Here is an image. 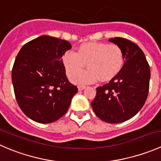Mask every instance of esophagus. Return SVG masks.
<instances>
[{
	"instance_id": "1",
	"label": "esophagus",
	"mask_w": 161,
	"mask_h": 161,
	"mask_svg": "<svg viewBox=\"0 0 161 161\" xmlns=\"http://www.w3.org/2000/svg\"><path fill=\"white\" fill-rule=\"evenodd\" d=\"M86 86H78V89H79V91L83 90L84 89H86Z\"/></svg>"
}]
</instances>
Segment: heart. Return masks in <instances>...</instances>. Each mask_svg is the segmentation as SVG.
<instances>
[{"instance_id": "1", "label": "heart", "mask_w": 161, "mask_h": 161, "mask_svg": "<svg viewBox=\"0 0 161 161\" xmlns=\"http://www.w3.org/2000/svg\"><path fill=\"white\" fill-rule=\"evenodd\" d=\"M123 50L117 44L103 42H89L81 44L76 52L67 50L62 56V62L69 76L77 72L87 64L89 69L70 77L75 84H90L100 79L108 82L115 77L124 64Z\"/></svg>"}]
</instances>
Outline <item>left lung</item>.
Wrapping results in <instances>:
<instances>
[{
	"mask_svg": "<svg viewBox=\"0 0 161 161\" xmlns=\"http://www.w3.org/2000/svg\"><path fill=\"white\" fill-rule=\"evenodd\" d=\"M110 41L122 49L124 65L108 83L97 87L91 106L100 119L115 124L130 119L142 108L150 88V69L137 45L120 37Z\"/></svg>",
	"mask_w": 161,
	"mask_h": 161,
	"instance_id": "obj_1",
	"label": "left lung"
}]
</instances>
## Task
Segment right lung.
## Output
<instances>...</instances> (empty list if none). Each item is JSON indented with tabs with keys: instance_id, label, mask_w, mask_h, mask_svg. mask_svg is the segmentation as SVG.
Returning a JSON list of instances; mask_svg holds the SVG:
<instances>
[{
	"instance_id": "1",
	"label": "right lung",
	"mask_w": 161,
	"mask_h": 161,
	"mask_svg": "<svg viewBox=\"0 0 161 161\" xmlns=\"http://www.w3.org/2000/svg\"><path fill=\"white\" fill-rule=\"evenodd\" d=\"M70 48L66 40L42 36L19 50L11 79L19 108L32 121L53 122L69 110L78 92L67 79L61 59Z\"/></svg>"
}]
</instances>
